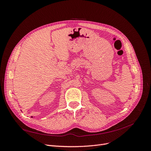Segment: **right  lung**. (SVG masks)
<instances>
[{"mask_svg":"<svg viewBox=\"0 0 151 151\" xmlns=\"http://www.w3.org/2000/svg\"><path fill=\"white\" fill-rule=\"evenodd\" d=\"M31 118H33V116H31Z\"/></svg>","mask_w":151,"mask_h":151,"instance_id":"add662e5","label":"right lung"}]
</instances>
